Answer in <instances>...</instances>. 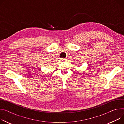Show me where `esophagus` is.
<instances>
[{
    "label": "esophagus",
    "instance_id": "obj_1",
    "mask_svg": "<svg viewBox=\"0 0 124 124\" xmlns=\"http://www.w3.org/2000/svg\"><path fill=\"white\" fill-rule=\"evenodd\" d=\"M61 61H62V62H65L66 61V59H64V58H62L61 59Z\"/></svg>",
    "mask_w": 124,
    "mask_h": 124
}]
</instances>
